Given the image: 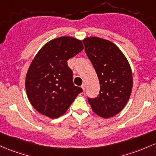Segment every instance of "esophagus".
Returning <instances> with one entry per match:
<instances>
[{
  "label": "esophagus",
  "mask_w": 156,
  "mask_h": 156,
  "mask_svg": "<svg viewBox=\"0 0 156 156\" xmlns=\"http://www.w3.org/2000/svg\"><path fill=\"white\" fill-rule=\"evenodd\" d=\"M82 88H83L84 91H85V83H83V85H82Z\"/></svg>",
  "instance_id": "esophagus-1"
}]
</instances>
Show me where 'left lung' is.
Listing matches in <instances>:
<instances>
[{
  "label": "left lung",
  "mask_w": 156,
  "mask_h": 156,
  "mask_svg": "<svg viewBox=\"0 0 156 156\" xmlns=\"http://www.w3.org/2000/svg\"><path fill=\"white\" fill-rule=\"evenodd\" d=\"M83 42L100 84L99 97L88 99L89 104L101 118L116 116L127 105L132 92L130 63L120 48L110 40L87 37Z\"/></svg>",
  "instance_id": "obj_1"
}]
</instances>
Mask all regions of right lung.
<instances>
[{"label": "right lung", "instance_id": "right-lung-1", "mask_svg": "<svg viewBox=\"0 0 156 156\" xmlns=\"http://www.w3.org/2000/svg\"><path fill=\"white\" fill-rule=\"evenodd\" d=\"M83 48L82 40L62 36L48 41L37 53L25 82L27 97L37 111L50 119L59 118L83 92L73 85L67 60Z\"/></svg>", "mask_w": 156, "mask_h": 156}]
</instances>
